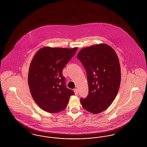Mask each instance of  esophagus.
Listing matches in <instances>:
<instances>
[{"label":"esophagus","mask_w":147,"mask_h":147,"mask_svg":"<svg viewBox=\"0 0 147 147\" xmlns=\"http://www.w3.org/2000/svg\"><path fill=\"white\" fill-rule=\"evenodd\" d=\"M74 94H75L76 95H78V89H74Z\"/></svg>","instance_id":"34e87169"}]
</instances>
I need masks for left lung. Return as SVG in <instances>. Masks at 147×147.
<instances>
[{"instance_id":"obj_1","label":"left lung","mask_w":147,"mask_h":147,"mask_svg":"<svg viewBox=\"0 0 147 147\" xmlns=\"http://www.w3.org/2000/svg\"><path fill=\"white\" fill-rule=\"evenodd\" d=\"M85 68L89 94L80 99L84 109L94 114L106 110L111 105L121 83V67L115 51L106 44L85 47L77 55Z\"/></svg>"}]
</instances>
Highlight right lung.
<instances>
[{
	"mask_svg": "<svg viewBox=\"0 0 147 147\" xmlns=\"http://www.w3.org/2000/svg\"><path fill=\"white\" fill-rule=\"evenodd\" d=\"M77 49L43 47L35 53L28 70V86L35 102L43 110L63 111L74 94L65 87L62 70Z\"/></svg>",
	"mask_w": 147,
	"mask_h": 147,
	"instance_id": "obj_1",
	"label": "right lung"
}]
</instances>
